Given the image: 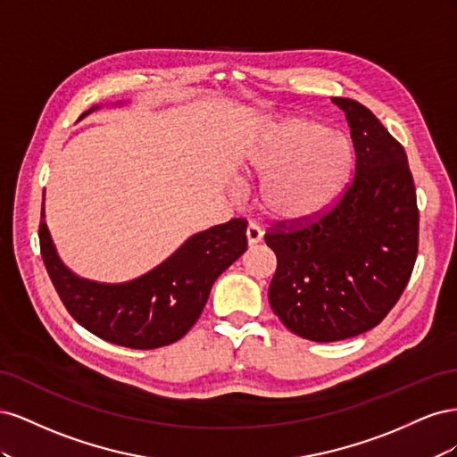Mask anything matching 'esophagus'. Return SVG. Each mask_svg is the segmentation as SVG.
<instances>
[{"mask_svg": "<svg viewBox=\"0 0 457 457\" xmlns=\"http://www.w3.org/2000/svg\"><path fill=\"white\" fill-rule=\"evenodd\" d=\"M245 238H247V244H250V245L261 242V238H262L261 227H259L257 223H250V225H247V228H245Z\"/></svg>", "mask_w": 457, "mask_h": 457, "instance_id": "1", "label": "esophagus"}]
</instances>
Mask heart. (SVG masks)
I'll return each mask as SVG.
<instances>
[{
	"label": "heart",
	"instance_id": "1",
	"mask_svg": "<svg viewBox=\"0 0 457 457\" xmlns=\"http://www.w3.org/2000/svg\"><path fill=\"white\" fill-rule=\"evenodd\" d=\"M354 165L351 143L309 118H286L265 133L245 173L262 179L259 204L280 220L322 215L347 188Z\"/></svg>",
	"mask_w": 457,
	"mask_h": 457
}]
</instances>
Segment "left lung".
<instances>
[{
	"label": "left lung",
	"instance_id": "obj_1",
	"mask_svg": "<svg viewBox=\"0 0 457 457\" xmlns=\"http://www.w3.org/2000/svg\"><path fill=\"white\" fill-rule=\"evenodd\" d=\"M347 116L354 177L341 198L307 220H276L274 314L295 336L341 341L376 328L396 305L418 257L420 210L404 146L364 104L334 96Z\"/></svg>",
	"mask_w": 457,
	"mask_h": 457
}]
</instances>
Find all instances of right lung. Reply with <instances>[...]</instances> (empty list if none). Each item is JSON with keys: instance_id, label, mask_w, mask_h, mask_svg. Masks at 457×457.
<instances>
[{"instance_id": "add662e5", "label": "right lung", "mask_w": 457, "mask_h": 457, "mask_svg": "<svg viewBox=\"0 0 457 457\" xmlns=\"http://www.w3.org/2000/svg\"><path fill=\"white\" fill-rule=\"evenodd\" d=\"M245 219H230L198 232L154 270L128 284H96L68 270L54 252L44 207L39 250L62 305L79 326L121 347L158 349L196 324L219 274L245 252Z\"/></svg>"}]
</instances>
